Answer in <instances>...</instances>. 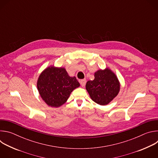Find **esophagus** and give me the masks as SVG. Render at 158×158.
Here are the masks:
<instances>
[{"label": "esophagus", "mask_w": 158, "mask_h": 158, "mask_svg": "<svg viewBox=\"0 0 158 158\" xmlns=\"http://www.w3.org/2000/svg\"><path fill=\"white\" fill-rule=\"evenodd\" d=\"M85 83H86L85 79H82V80H81V81H80V84H81V85L82 87H84V86L85 85Z\"/></svg>", "instance_id": "1"}]
</instances>
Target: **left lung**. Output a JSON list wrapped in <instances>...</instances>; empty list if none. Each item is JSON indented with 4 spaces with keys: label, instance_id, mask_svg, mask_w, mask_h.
Here are the masks:
<instances>
[{
    "label": "left lung",
    "instance_id": "8db88e82",
    "mask_svg": "<svg viewBox=\"0 0 158 158\" xmlns=\"http://www.w3.org/2000/svg\"><path fill=\"white\" fill-rule=\"evenodd\" d=\"M120 86L119 81L115 73L106 67L94 73V79L87 82L85 89L93 101L105 106L118 96Z\"/></svg>",
    "mask_w": 158,
    "mask_h": 158
}]
</instances>
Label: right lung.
Instances as JSON below:
<instances>
[{
	"mask_svg": "<svg viewBox=\"0 0 158 158\" xmlns=\"http://www.w3.org/2000/svg\"><path fill=\"white\" fill-rule=\"evenodd\" d=\"M80 86L76 77H71L64 67L50 65L39 75L37 87L40 96L49 106L63 105L73 91Z\"/></svg>",
	"mask_w": 158,
	"mask_h": 158,
	"instance_id": "obj_1",
	"label": "right lung"
}]
</instances>
